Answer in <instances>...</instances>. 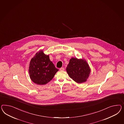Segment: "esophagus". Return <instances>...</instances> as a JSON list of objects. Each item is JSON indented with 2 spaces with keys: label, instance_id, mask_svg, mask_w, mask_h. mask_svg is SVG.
<instances>
[{
  "label": "esophagus",
  "instance_id": "esophagus-1",
  "mask_svg": "<svg viewBox=\"0 0 124 124\" xmlns=\"http://www.w3.org/2000/svg\"><path fill=\"white\" fill-rule=\"evenodd\" d=\"M60 71H64V68L63 67H62V68H60Z\"/></svg>",
  "mask_w": 124,
  "mask_h": 124
}]
</instances>
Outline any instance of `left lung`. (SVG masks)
Here are the masks:
<instances>
[{"mask_svg":"<svg viewBox=\"0 0 124 124\" xmlns=\"http://www.w3.org/2000/svg\"><path fill=\"white\" fill-rule=\"evenodd\" d=\"M66 71L73 80L79 84L87 81L91 72L90 67L86 60L73 57L70 60Z\"/></svg>","mask_w":124,"mask_h":124,"instance_id":"obj_1","label":"left lung"}]
</instances>
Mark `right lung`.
Returning a JSON list of instances; mask_svg holds the SVG:
<instances>
[{
  "instance_id": "1",
  "label": "right lung",
  "mask_w": 124,
  "mask_h": 124,
  "mask_svg": "<svg viewBox=\"0 0 124 124\" xmlns=\"http://www.w3.org/2000/svg\"><path fill=\"white\" fill-rule=\"evenodd\" d=\"M59 70L50 61L49 55L40 50L31 60L29 74L31 80L38 85L47 84Z\"/></svg>"
}]
</instances>
